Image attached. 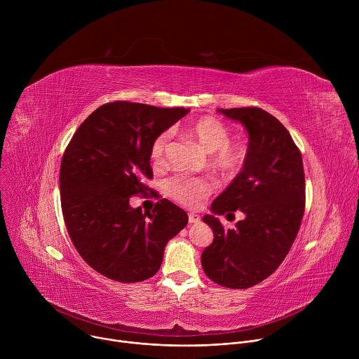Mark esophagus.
I'll return each mask as SVG.
<instances>
[{
  "instance_id": "1",
  "label": "esophagus",
  "mask_w": 359,
  "mask_h": 359,
  "mask_svg": "<svg viewBox=\"0 0 359 359\" xmlns=\"http://www.w3.org/2000/svg\"><path fill=\"white\" fill-rule=\"evenodd\" d=\"M200 222V216L196 213H189V223H198Z\"/></svg>"
}]
</instances>
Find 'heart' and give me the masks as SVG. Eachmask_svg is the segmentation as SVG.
<instances>
[{"label":"heart","mask_w":359,"mask_h":359,"mask_svg":"<svg viewBox=\"0 0 359 359\" xmlns=\"http://www.w3.org/2000/svg\"><path fill=\"white\" fill-rule=\"evenodd\" d=\"M184 135L210 153L209 165L223 173L236 175L241 170L247 159V147L240 142H230V129L215 116H201L184 126ZM170 139L169 132L161 133L150 146V158L155 163H162ZM166 193L187 208H196L212 191V184L198 177H173L165 184Z\"/></svg>","instance_id":"obj_1"}]
</instances>
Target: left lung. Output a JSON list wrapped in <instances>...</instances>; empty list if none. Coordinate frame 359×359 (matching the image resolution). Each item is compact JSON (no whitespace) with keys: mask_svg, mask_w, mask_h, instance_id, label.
Segmentation results:
<instances>
[{"mask_svg":"<svg viewBox=\"0 0 359 359\" xmlns=\"http://www.w3.org/2000/svg\"><path fill=\"white\" fill-rule=\"evenodd\" d=\"M248 132L247 159L241 172L212 203L206 215L215 234L203 250L206 276L227 288H248L270 277L288 254L305 209L301 151L284 125L260 108L217 109ZM238 210L245 219L231 231L220 214Z\"/></svg>","mask_w":359,"mask_h":359,"instance_id":"left-lung-1","label":"left lung"}]
</instances>
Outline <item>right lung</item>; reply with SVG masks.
I'll list each match as a JSON object with an SVG mask.
<instances>
[{"mask_svg": "<svg viewBox=\"0 0 359 359\" xmlns=\"http://www.w3.org/2000/svg\"><path fill=\"white\" fill-rule=\"evenodd\" d=\"M189 109L109 102L93 111L65 149L60 172L68 234L83 262L119 283H139L161 269L163 251L187 213L158 197L151 213L129 198L151 191L150 146Z\"/></svg>", "mask_w": 359, "mask_h": 359, "instance_id": "right-lung-1", "label": "right lung"}]
</instances>
